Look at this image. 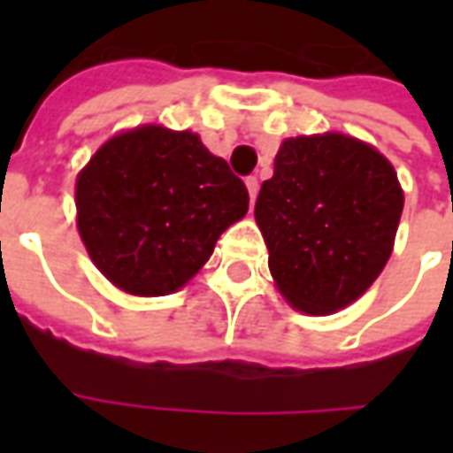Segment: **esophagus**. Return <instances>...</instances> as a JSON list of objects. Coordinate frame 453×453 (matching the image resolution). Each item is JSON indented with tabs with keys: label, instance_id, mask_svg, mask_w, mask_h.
<instances>
[{
	"label": "esophagus",
	"instance_id": "obj_1",
	"mask_svg": "<svg viewBox=\"0 0 453 453\" xmlns=\"http://www.w3.org/2000/svg\"><path fill=\"white\" fill-rule=\"evenodd\" d=\"M245 184H247V191H250V198H252V203H255L257 194H259V179H257V177H247Z\"/></svg>",
	"mask_w": 453,
	"mask_h": 453
}]
</instances>
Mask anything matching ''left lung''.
Returning <instances> with one entry per match:
<instances>
[{"label": "left lung", "mask_w": 453, "mask_h": 453, "mask_svg": "<svg viewBox=\"0 0 453 453\" xmlns=\"http://www.w3.org/2000/svg\"><path fill=\"white\" fill-rule=\"evenodd\" d=\"M400 213L393 165L342 133L284 140L255 203L276 288L308 315L337 313L376 281Z\"/></svg>", "instance_id": "obj_1"}]
</instances>
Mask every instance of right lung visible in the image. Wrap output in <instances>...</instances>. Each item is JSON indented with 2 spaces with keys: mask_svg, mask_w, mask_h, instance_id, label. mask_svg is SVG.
Returning <instances> with one entry per match:
<instances>
[{
  "mask_svg": "<svg viewBox=\"0 0 453 453\" xmlns=\"http://www.w3.org/2000/svg\"><path fill=\"white\" fill-rule=\"evenodd\" d=\"M74 203L84 247L113 286L167 296L206 265L250 194L196 133L140 126L94 152Z\"/></svg>",
  "mask_w": 453,
  "mask_h": 453,
  "instance_id": "add662e5",
  "label": "right lung"
}]
</instances>
